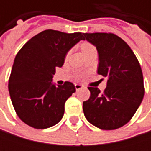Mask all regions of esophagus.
Returning a JSON list of instances; mask_svg holds the SVG:
<instances>
[{"instance_id": "esophagus-1", "label": "esophagus", "mask_w": 151, "mask_h": 151, "mask_svg": "<svg viewBox=\"0 0 151 151\" xmlns=\"http://www.w3.org/2000/svg\"><path fill=\"white\" fill-rule=\"evenodd\" d=\"M82 87H83V86H82L81 84H75V88L77 91L79 90V89H81Z\"/></svg>"}]
</instances>
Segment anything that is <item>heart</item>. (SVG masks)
<instances>
[{"instance_id": "b5f03b06", "label": "heart", "mask_w": 151, "mask_h": 151, "mask_svg": "<svg viewBox=\"0 0 151 151\" xmlns=\"http://www.w3.org/2000/svg\"><path fill=\"white\" fill-rule=\"evenodd\" d=\"M81 50H82V52L83 54H86L89 51H92V50H95V47L92 44L88 43V42H84L82 45H81Z\"/></svg>"}]
</instances>
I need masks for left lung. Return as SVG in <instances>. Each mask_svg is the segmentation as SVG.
Here are the masks:
<instances>
[{
	"instance_id": "obj_1",
	"label": "left lung",
	"mask_w": 151,
	"mask_h": 151,
	"mask_svg": "<svg viewBox=\"0 0 151 151\" xmlns=\"http://www.w3.org/2000/svg\"><path fill=\"white\" fill-rule=\"evenodd\" d=\"M84 36L98 50V73L107 78L103 93L88 87L91 95L83 102L84 114L101 129H119L131 120L143 99L141 65L130 47L118 36L100 32Z\"/></svg>"
}]
</instances>
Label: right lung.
Returning a JSON list of instances; mask_svg holds the SVG:
<instances>
[{"label": "right lung", "mask_w": 151, "mask_h": 151, "mask_svg": "<svg viewBox=\"0 0 151 151\" xmlns=\"http://www.w3.org/2000/svg\"><path fill=\"white\" fill-rule=\"evenodd\" d=\"M84 33L46 29L29 39L16 54L9 79L10 99L18 117L27 125L44 129L56 125L65 113L66 100L75 93L72 82L52 84L69 50Z\"/></svg>", "instance_id": "obj_1"}]
</instances>
